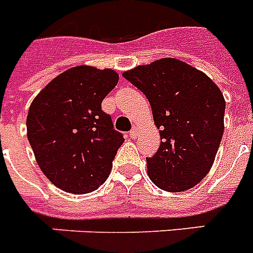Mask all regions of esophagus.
Listing matches in <instances>:
<instances>
[{
  "label": "esophagus",
  "mask_w": 253,
  "mask_h": 253,
  "mask_svg": "<svg viewBox=\"0 0 253 253\" xmlns=\"http://www.w3.org/2000/svg\"><path fill=\"white\" fill-rule=\"evenodd\" d=\"M139 131H140V128L137 126H133L132 130L130 131V137L131 139H136L137 136H139Z\"/></svg>",
  "instance_id": "34e87169"
}]
</instances>
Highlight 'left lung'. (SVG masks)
Returning <instances> with one entry per match:
<instances>
[{
    "label": "left lung",
    "mask_w": 253,
    "mask_h": 253,
    "mask_svg": "<svg viewBox=\"0 0 253 253\" xmlns=\"http://www.w3.org/2000/svg\"><path fill=\"white\" fill-rule=\"evenodd\" d=\"M151 104L161 144L147 159L148 175L168 192H183L204 179L222 139L225 98L203 71L176 58L125 71Z\"/></svg>",
    "instance_id": "8db88e82"
}]
</instances>
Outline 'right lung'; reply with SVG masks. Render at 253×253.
Returning <instances> with one entry per match:
<instances>
[{
  "mask_svg": "<svg viewBox=\"0 0 253 253\" xmlns=\"http://www.w3.org/2000/svg\"><path fill=\"white\" fill-rule=\"evenodd\" d=\"M120 75L80 65L45 85L27 114V136L45 176L61 190L82 195L106 180L123 136L101 110Z\"/></svg>",
  "mask_w": 253,
  "mask_h": 253,
  "instance_id": "1",
  "label": "right lung"
}]
</instances>
